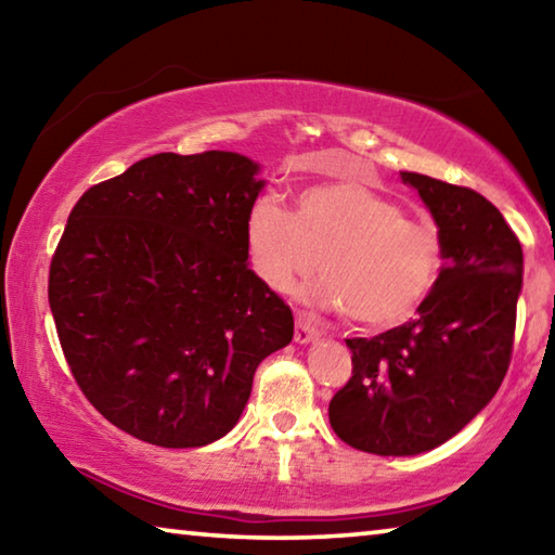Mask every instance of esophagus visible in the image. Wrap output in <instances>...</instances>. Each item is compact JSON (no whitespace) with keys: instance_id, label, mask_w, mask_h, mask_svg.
Masks as SVG:
<instances>
[{"instance_id":"1","label":"esophagus","mask_w":555,"mask_h":555,"mask_svg":"<svg viewBox=\"0 0 555 555\" xmlns=\"http://www.w3.org/2000/svg\"><path fill=\"white\" fill-rule=\"evenodd\" d=\"M294 337H296L298 345H308V343H313V340H318V337H321V331H318L315 325H311V321H308L306 315H298Z\"/></svg>"}]
</instances>
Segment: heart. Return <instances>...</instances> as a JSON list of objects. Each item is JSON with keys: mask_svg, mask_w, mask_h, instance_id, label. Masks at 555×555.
<instances>
[{"mask_svg": "<svg viewBox=\"0 0 555 555\" xmlns=\"http://www.w3.org/2000/svg\"><path fill=\"white\" fill-rule=\"evenodd\" d=\"M247 247L259 279L281 294L321 261L325 276L308 288V300L347 311L367 327L409 321L443 271L436 228L406 218L387 195L352 181L304 188L296 215L259 201L247 222Z\"/></svg>", "mask_w": 555, "mask_h": 555, "instance_id": "b5f03b06", "label": "heart"}]
</instances>
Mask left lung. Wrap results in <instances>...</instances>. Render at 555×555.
I'll use <instances>...</instances> for the list:
<instances>
[{
	"label": "left lung",
	"instance_id": "1",
	"mask_svg": "<svg viewBox=\"0 0 555 555\" xmlns=\"http://www.w3.org/2000/svg\"><path fill=\"white\" fill-rule=\"evenodd\" d=\"M443 244V271L416 321L345 340L352 377L327 409L347 446L418 455L460 434L500 389L512 360L524 255L480 193L401 171Z\"/></svg>",
	"mask_w": 555,
	"mask_h": 555
}]
</instances>
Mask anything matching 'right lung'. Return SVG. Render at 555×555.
<instances>
[{"mask_svg":"<svg viewBox=\"0 0 555 555\" xmlns=\"http://www.w3.org/2000/svg\"><path fill=\"white\" fill-rule=\"evenodd\" d=\"M257 176L234 152L154 154L75 203L49 304L75 382L125 434L215 443L259 362L294 337L291 308L247 261Z\"/></svg>","mask_w":555,"mask_h":555,"instance_id":"1","label":"right lung"}]
</instances>
